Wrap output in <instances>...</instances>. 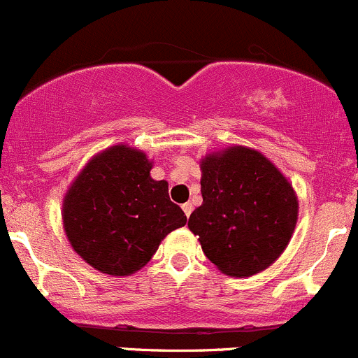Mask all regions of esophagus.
Segmentation results:
<instances>
[{
    "label": "esophagus",
    "instance_id": "obj_1",
    "mask_svg": "<svg viewBox=\"0 0 358 358\" xmlns=\"http://www.w3.org/2000/svg\"><path fill=\"white\" fill-rule=\"evenodd\" d=\"M182 210H184V214H186V217H189L191 212H193V205H191V203H184L182 205Z\"/></svg>",
    "mask_w": 358,
    "mask_h": 358
}]
</instances>
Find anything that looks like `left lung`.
I'll return each instance as SVG.
<instances>
[{
	"label": "left lung",
	"mask_w": 358,
	"mask_h": 358,
	"mask_svg": "<svg viewBox=\"0 0 358 358\" xmlns=\"http://www.w3.org/2000/svg\"><path fill=\"white\" fill-rule=\"evenodd\" d=\"M203 203L187 228L221 273L245 278L275 263L292 238L299 201L261 151L228 146L200 160Z\"/></svg>",
	"instance_id": "1"
}]
</instances>
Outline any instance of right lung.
<instances>
[{
  "label": "right lung",
  "instance_id": "obj_1",
  "mask_svg": "<svg viewBox=\"0 0 358 358\" xmlns=\"http://www.w3.org/2000/svg\"><path fill=\"white\" fill-rule=\"evenodd\" d=\"M129 144L94 155L67 187L62 226L74 252L97 271L129 277L150 263L162 240L186 224L169 198L167 180Z\"/></svg>",
  "mask_w": 358,
  "mask_h": 358
}]
</instances>
